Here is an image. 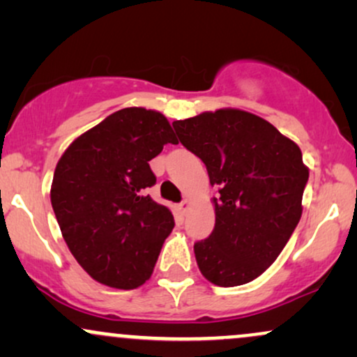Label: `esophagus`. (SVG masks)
<instances>
[{"label": "esophagus", "mask_w": 357, "mask_h": 357, "mask_svg": "<svg viewBox=\"0 0 357 357\" xmlns=\"http://www.w3.org/2000/svg\"><path fill=\"white\" fill-rule=\"evenodd\" d=\"M178 208L181 213H186L188 208H190V202H188V199H183V202L178 204Z\"/></svg>", "instance_id": "1"}]
</instances>
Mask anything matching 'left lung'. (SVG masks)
I'll return each mask as SVG.
<instances>
[{"instance_id": "1", "label": "left lung", "mask_w": 357, "mask_h": 357, "mask_svg": "<svg viewBox=\"0 0 357 357\" xmlns=\"http://www.w3.org/2000/svg\"><path fill=\"white\" fill-rule=\"evenodd\" d=\"M173 127L220 192L215 228L195 243L196 264L215 285L248 284L275 261L301 220L309 181L301 149L245 110L204 112Z\"/></svg>"}]
</instances>
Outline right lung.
Wrapping results in <instances>:
<instances>
[{
	"label": "right lung",
	"mask_w": 357,
	"mask_h": 357,
	"mask_svg": "<svg viewBox=\"0 0 357 357\" xmlns=\"http://www.w3.org/2000/svg\"><path fill=\"white\" fill-rule=\"evenodd\" d=\"M169 142L178 144L162 114L127 107L77 137L55 167L50 198L61 235L100 284L136 289L153 273L174 218L146 195L155 184L149 161Z\"/></svg>",
	"instance_id": "1"
}]
</instances>
